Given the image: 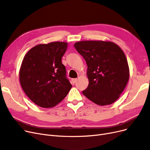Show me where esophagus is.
<instances>
[{
	"label": "esophagus",
	"instance_id": "obj_1",
	"mask_svg": "<svg viewBox=\"0 0 150 150\" xmlns=\"http://www.w3.org/2000/svg\"><path fill=\"white\" fill-rule=\"evenodd\" d=\"M78 81V79H77V78H74V79H72V83H73L74 84L76 82V81Z\"/></svg>",
	"mask_w": 150,
	"mask_h": 150
}]
</instances>
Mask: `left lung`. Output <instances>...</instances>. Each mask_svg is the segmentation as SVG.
Segmentation results:
<instances>
[{
    "mask_svg": "<svg viewBox=\"0 0 150 150\" xmlns=\"http://www.w3.org/2000/svg\"><path fill=\"white\" fill-rule=\"evenodd\" d=\"M74 46L88 66L89 85L83 94L99 106L115 103L129 79V66L123 51L108 40H82Z\"/></svg>",
    "mask_w": 150,
    "mask_h": 150,
    "instance_id": "obj_1",
    "label": "left lung"
}]
</instances>
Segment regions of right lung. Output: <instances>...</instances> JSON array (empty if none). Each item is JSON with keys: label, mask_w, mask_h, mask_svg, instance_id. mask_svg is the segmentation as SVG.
Listing matches in <instances>:
<instances>
[{"label": "right lung", "mask_w": 150, "mask_h": 150, "mask_svg": "<svg viewBox=\"0 0 150 150\" xmlns=\"http://www.w3.org/2000/svg\"><path fill=\"white\" fill-rule=\"evenodd\" d=\"M67 47L66 42L40 44L31 48L22 62L21 87L30 100L40 107L56 106L72 88L61 62Z\"/></svg>", "instance_id": "obj_1"}]
</instances>
